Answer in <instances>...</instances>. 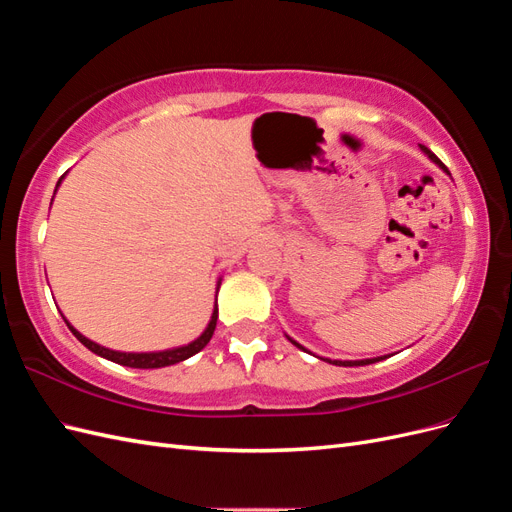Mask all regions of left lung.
<instances>
[{
	"instance_id": "left-lung-1",
	"label": "left lung",
	"mask_w": 512,
	"mask_h": 512,
	"mask_svg": "<svg viewBox=\"0 0 512 512\" xmlns=\"http://www.w3.org/2000/svg\"><path fill=\"white\" fill-rule=\"evenodd\" d=\"M421 149H423V153H427V156H429V160L431 162H436L438 166H442L444 170H446V166L436 158V156H433V153L425 147V145H421ZM446 173H448V170H446ZM290 342H292V339H290ZM294 346H297V348H301V350H305L301 344H297V342H292ZM307 352V350H305ZM324 361H329L331 365H339V367H359V365H369V363H378V361H382V356H378V359H363V361H331V359H324Z\"/></svg>"
}]
</instances>
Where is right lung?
Here are the masks:
<instances>
[{"instance_id":"add662e5","label":"right lung","mask_w":512,"mask_h":512,"mask_svg":"<svg viewBox=\"0 0 512 512\" xmlns=\"http://www.w3.org/2000/svg\"><path fill=\"white\" fill-rule=\"evenodd\" d=\"M59 183H61V179L57 181V185ZM66 324H68V329L72 331V335L79 339V342L85 348H89L94 354L102 356V359H108V361L119 363V365H126V367H134V369H158V367L175 365V363H181L185 359H190V356H194L196 352H200L209 344V339L213 337V331H215V324H218V305L213 307L211 320L207 324V329L203 331V335H200L198 339H194V342L188 344V346L173 348V350H162V352H117V350L104 348V346H100L96 342H91V339H87L85 335H81L79 331H76L68 320H66Z\"/></svg>"}]
</instances>
